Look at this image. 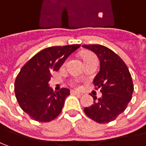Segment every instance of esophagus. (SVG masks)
I'll list each match as a JSON object with an SVG mask.
<instances>
[{
    "label": "esophagus",
    "mask_w": 146,
    "mask_h": 146,
    "mask_svg": "<svg viewBox=\"0 0 146 146\" xmlns=\"http://www.w3.org/2000/svg\"><path fill=\"white\" fill-rule=\"evenodd\" d=\"M71 93L72 94H76V95H78V96H81L82 94L80 92H78V91H74V90H72L71 91Z\"/></svg>",
    "instance_id": "esophagus-1"
}]
</instances>
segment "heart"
<instances>
[{"instance_id": "b5f03b06", "label": "heart", "mask_w": 146, "mask_h": 146, "mask_svg": "<svg viewBox=\"0 0 146 146\" xmlns=\"http://www.w3.org/2000/svg\"><path fill=\"white\" fill-rule=\"evenodd\" d=\"M95 58V56L93 55V54H86L85 55L83 56V61H84V63L85 62H87L88 60H89L91 58Z\"/></svg>"}]
</instances>
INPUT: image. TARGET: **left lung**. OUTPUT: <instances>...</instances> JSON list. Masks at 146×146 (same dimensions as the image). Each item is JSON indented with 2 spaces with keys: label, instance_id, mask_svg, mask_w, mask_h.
Instances as JSON below:
<instances>
[{
  "label": "left lung",
  "instance_id": "left-lung-1",
  "mask_svg": "<svg viewBox=\"0 0 146 146\" xmlns=\"http://www.w3.org/2000/svg\"><path fill=\"white\" fill-rule=\"evenodd\" d=\"M100 61V70L93 83L100 88L102 97H92L94 103L84 108L88 117L98 123H108L121 114L131 100L134 91L132 78L123 60L110 48L100 44H84Z\"/></svg>",
  "mask_w": 146,
  "mask_h": 146
}]
</instances>
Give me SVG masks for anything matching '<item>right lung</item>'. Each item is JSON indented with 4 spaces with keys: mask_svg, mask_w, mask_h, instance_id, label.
Masks as SVG:
<instances>
[{
    "mask_svg": "<svg viewBox=\"0 0 146 146\" xmlns=\"http://www.w3.org/2000/svg\"><path fill=\"white\" fill-rule=\"evenodd\" d=\"M80 44L48 47L39 51L22 67L15 82V93L21 109L35 121L48 122L58 116L70 90L54 91L50 73L58 71Z\"/></svg>",
    "mask_w": 146,
    "mask_h": 146,
    "instance_id": "right-lung-1",
    "label": "right lung"
}]
</instances>
